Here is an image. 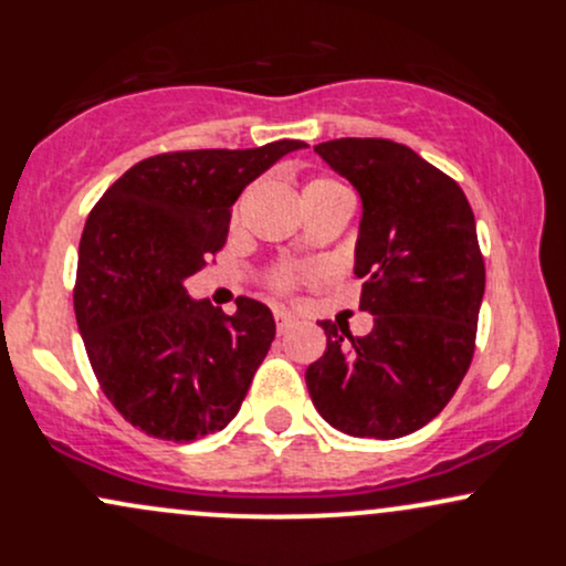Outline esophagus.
<instances>
[{
    "label": "esophagus",
    "mask_w": 566,
    "mask_h": 566,
    "mask_svg": "<svg viewBox=\"0 0 566 566\" xmlns=\"http://www.w3.org/2000/svg\"><path fill=\"white\" fill-rule=\"evenodd\" d=\"M274 319H276V329H279V335L290 333V329L295 327V316L287 314V311H282V308L276 311V314H274Z\"/></svg>",
    "instance_id": "34e87169"
}]
</instances>
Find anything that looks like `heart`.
I'll use <instances>...</instances> for the list:
<instances>
[{"instance_id": "heart-1", "label": "heart", "mask_w": 566, "mask_h": 566, "mask_svg": "<svg viewBox=\"0 0 566 566\" xmlns=\"http://www.w3.org/2000/svg\"><path fill=\"white\" fill-rule=\"evenodd\" d=\"M337 186H340V184H335V180H329V178H314V180H308V184H305L303 193L319 191V188H337ZM314 274H316L314 265L284 263V265H276V269L271 271L265 282H269V287L274 290L276 295H290V292H295V287L303 282V279H308Z\"/></svg>"}]
</instances>
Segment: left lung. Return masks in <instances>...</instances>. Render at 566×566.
Segmentation results:
<instances>
[{
	"mask_svg": "<svg viewBox=\"0 0 566 566\" xmlns=\"http://www.w3.org/2000/svg\"><path fill=\"white\" fill-rule=\"evenodd\" d=\"M314 151L361 197L354 274L373 333L319 322L322 359L305 369L319 415L359 439H399L447 407L469 373L484 297L473 210L450 175L401 143L337 138Z\"/></svg>",
	"mask_w": 566,
	"mask_h": 566,
	"instance_id": "8db88e82",
	"label": "left lung"
}]
</instances>
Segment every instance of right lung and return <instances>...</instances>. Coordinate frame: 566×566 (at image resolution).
Returning a JSON list of instances; mask_svg holds the SVG:
<instances>
[{
    "label": "right lung",
    "instance_id": "right-lung-1",
    "mask_svg": "<svg viewBox=\"0 0 566 566\" xmlns=\"http://www.w3.org/2000/svg\"><path fill=\"white\" fill-rule=\"evenodd\" d=\"M303 140L197 148L138 161L84 223L74 311L106 399L154 439L193 441L231 423L276 324L269 305L237 297V314L184 287L223 250L247 184Z\"/></svg>",
    "mask_w": 566,
    "mask_h": 566
}]
</instances>
